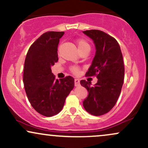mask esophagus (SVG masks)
Instances as JSON below:
<instances>
[{
	"label": "esophagus",
	"mask_w": 148,
	"mask_h": 148,
	"mask_svg": "<svg viewBox=\"0 0 148 148\" xmlns=\"http://www.w3.org/2000/svg\"><path fill=\"white\" fill-rule=\"evenodd\" d=\"M74 85H75V86H80L79 79H74Z\"/></svg>",
	"instance_id": "obj_1"
}]
</instances>
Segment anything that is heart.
Listing matches in <instances>:
<instances>
[{
  "label": "heart",
  "instance_id": "b5f03b06",
  "mask_svg": "<svg viewBox=\"0 0 148 148\" xmlns=\"http://www.w3.org/2000/svg\"><path fill=\"white\" fill-rule=\"evenodd\" d=\"M76 44H77V47L78 48H79V51H81L84 50V49H88V50L90 49V46L89 44H88L86 40H79L76 42ZM71 70H72V72L73 73H74V74H78L79 72V68L76 67H72Z\"/></svg>",
  "mask_w": 148,
  "mask_h": 148
}]
</instances>
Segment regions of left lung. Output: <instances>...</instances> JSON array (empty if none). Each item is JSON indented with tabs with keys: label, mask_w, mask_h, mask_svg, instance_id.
Listing matches in <instances>:
<instances>
[{
	"label": "left lung",
	"mask_w": 148,
	"mask_h": 148,
	"mask_svg": "<svg viewBox=\"0 0 148 148\" xmlns=\"http://www.w3.org/2000/svg\"><path fill=\"white\" fill-rule=\"evenodd\" d=\"M94 42L96 52L86 76H96L97 83L81 80L88 95L83 105L90 114L99 116L108 113L116 103L125 78L123 58L120 45L115 38L99 30L83 32Z\"/></svg>",
	"instance_id": "left-lung-1"
}]
</instances>
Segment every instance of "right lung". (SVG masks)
Masks as SVG:
<instances>
[{
  "label": "right lung",
  "instance_id": "right-lung-1",
  "mask_svg": "<svg viewBox=\"0 0 148 148\" xmlns=\"http://www.w3.org/2000/svg\"><path fill=\"white\" fill-rule=\"evenodd\" d=\"M64 33L49 31L42 34L30 46L25 59L23 81L25 93L34 109L47 117L62 110L74 86L72 76L58 81L51 72V66L58 60V46Z\"/></svg>",
  "mask_w": 148,
  "mask_h": 148
}]
</instances>
